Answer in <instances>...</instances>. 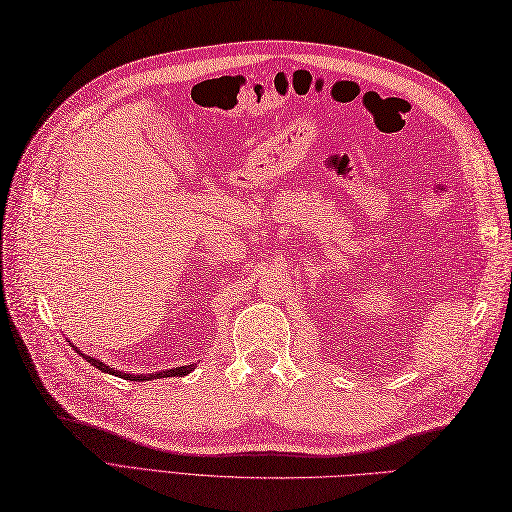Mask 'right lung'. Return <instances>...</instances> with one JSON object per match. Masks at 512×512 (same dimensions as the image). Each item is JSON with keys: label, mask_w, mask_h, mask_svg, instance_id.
Returning a JSON list of instances; mask_svg holds the SVG:
<instances>
[{"label": "right lung", "mask_w": 512, "mask_h": 512, "mask_svg": "<svg viewBox=\"0 0 512 512\" xmlns=\"http://www.w3.org/2000/svg\"><path fill=\"white\" fill-rule=\"evenodd\" d=\"M78 352V350H76ZM82 358L86 360V363H91L93 367H97L99 371H106V373H112V376H119V378H123V380H152V378H160V376H165V378H169V376H186V373H191L193 371V365H186V367H176V369H167V371H160V373H149V376H132V373H123V371H117V369H110V367H106L104 363H99V360H95V358H91V356H86V354H82Z\"/></svg>", "instance_id": "right-lung-1"}]
</instances>
